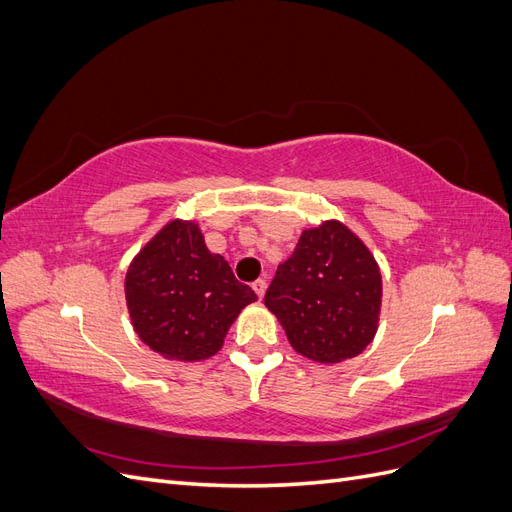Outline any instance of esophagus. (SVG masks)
Listing matches in <instances>:
<instances>
[{
    "mask_svg": "<svg viewBox=\"0 0 512 512\" xmlns=\"http://www.w3.org/2000/svg\"><path fill=\"white\" fill-rule=\"evenodd\" d=\"M252 288H254V292L258 294V299H262V297H265V290H267V282H265V280H256V282L252 284Z\"/></svg>",
    "mask_w": 512,
    "mask_h": 512,
    "instance_id": "obj_1",
    "label": "esophagus"
}]
</instances>
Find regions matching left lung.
<instances>
[{
    "mask_svg": "<svg viewBox=\"0 0 512 512\" xmlns=\"http://www.w3.org/2000/svg\"><path fill=\"white\" fill-rule=\"evenodd\" d=\"M380 301L382 277L374 256L339 222L303 230L265 294L290 346L318 363L361 354L376 335Z\"/></svg>",
    "mask_w": 512,
    "mask_h": 512,
    "instance_id": "1",
    "label": "left lung"
}]
</instances>
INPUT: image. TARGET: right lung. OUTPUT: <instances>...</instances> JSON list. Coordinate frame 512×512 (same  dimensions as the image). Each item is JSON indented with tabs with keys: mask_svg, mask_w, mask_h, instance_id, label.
I'll return each mask as SVG.
<instances>
[{
	"mask_svg": "<svg viewBox=\"0 0 512 512\" xmlns=\"http://www.w3.org/2000/svg\"><path fill=\"white\" fill-rule=\"evenodd\" d=\"M126 301L138 337L170 361H203L218 352L256 292L211 254L194 222H168L126 275Z\"/></svg>",
	"mask_w": 512,
	"mask_h": 512,
	"instance_id": "add662e5",
	"label": "right lung"
}]
</instances>
